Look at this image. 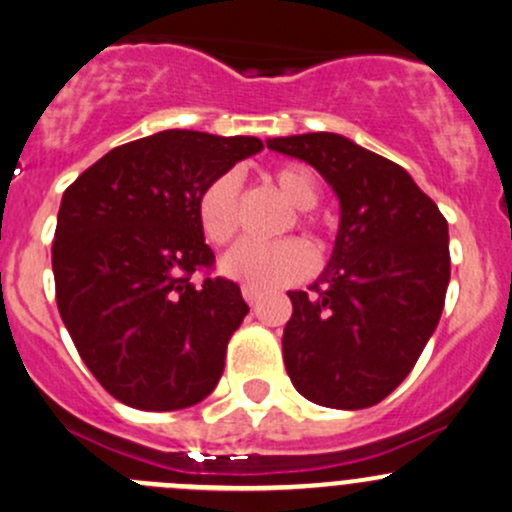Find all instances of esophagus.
<instances>
[{
	"mask_svg": "<svg viewBox=\"0 0 512 512\" xmlns=\"http://www.w3.org/2000/svg\"><path fill=\"white\" fill-rule=\"evenodd\" d=\"M242 297H245L247 304H250V306H255L257 301H260L262 292H260V289H252V287H242Z\"/></svg>",
	"mask_w": 512,
	"mask_h": 512,
	"instance_id": "esophagus-1",
	"label": "esophagus"
}]
</instances>
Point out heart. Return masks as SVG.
<instances>
[{
  "mask_svg": "<svg viewBox=\"0 0 512 512\" xmlns=\"http://www.w3.org/2000/svg\"><path fill=\"white\" fill-rule=\"evenodd\" d=\"M274 186L299 211H309L319 201V181L306 166L284 164L272 171ZM240 181L235 174H220L203 186L196 201L198 223L213 245H228L240 225ZM225 277L252 289H274L294 284L314 270V252L304 240L277 242L245 240L220 260Z\"/></svg>",
  "mask_w": 512,
  "mask_h": 512,
  "instance_id": "1",
  "label": "heart"
}]
</instances>
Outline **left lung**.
<instances>
[{"label": "left lung", "mask_w": 512, "mask_h": 512, "mask_svg": "<svg viewBox=\"0 0 512 512\" xmlns=\"http://www.w3.org/2000/svg\"><path fill=\"white\" fill-rule=\"evenodd\" d=\"M267 149L314 166L341 206L331 260L311 284L316 294L289 292V378L316 405H378L410 375L439 324L451 277L446 218L400 164L343 134L274 137Z\"/></svg>", "instance_id": "obj_1"}]
</instances>
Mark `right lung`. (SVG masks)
<instances>
[{"label":"right lung","mask_w":512,"mask_h":512,"mask_svg":"<svg viewBox=\"0 0 512 512\" xmlns=\"http://www.w3.org/2000/svg\"><path fill=\"white\" fill-rule=\"evenodd\" d=\"M257 152V137L166 129L115 147L63 193L51 250L58 311L115 400L171 412L218 385L250 306L230 279L191 282L215 260L196 201Z\"/></svg>","instance_id":"right-lung-1"}]
</instances>
